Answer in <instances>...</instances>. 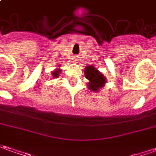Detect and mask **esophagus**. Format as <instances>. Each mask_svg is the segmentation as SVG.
<instances>
[{"instance_id": "34e87169", "label": "esophagus", "mask_w": 156, "mask_h": 156, "mask_svg": "<svg viewBox=\"0 0 156 156\" xmlns=\"http://www.w3.org/2000/svg\"><path fill=\"white\" fill-rule=\"evenodd\" d=\"M78 59H76V58H74V61H78Z\"/></svg>"}]
</instances>
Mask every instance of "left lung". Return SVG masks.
<instances>
[{
	"mask_svg": "<svg viewBox=\"0 0 156 156\" xmlns=\"http://www.w3.org/2000/svg\"><path fill=\"white\" fill-rule=\"evenodd\" d=\"M84 73L87 79H89V89H90L93 91L99 90L101 87L104 85L106 83V78L99 71L96 69L94 66H86L84 69Z\"/></svg>",
	"mask_w": 156,
	"mask_h": 156,
	"instance_id": "left-lung-1",
	"label": "left lung"
}]
</instances>
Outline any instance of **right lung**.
I'll return each mask as SVG.
<instances>
[{
    "mask_svg": "<svg viewBox=\"0 0 156 156\" xmlns=\"http://www.w3.org/2000/svg\"><path fill=\"white\" fill-rule=\"evenodd\" d=\"M60 70H57L56 72H54V73H53V76H54L55 78L58 77V75H59V73H60Z\"/></svg>",
    "mask_w": 156,
    "mask_h": 156,
    "instance_id": "obj_1",
    "label": "right lung"
}]
</instances>
